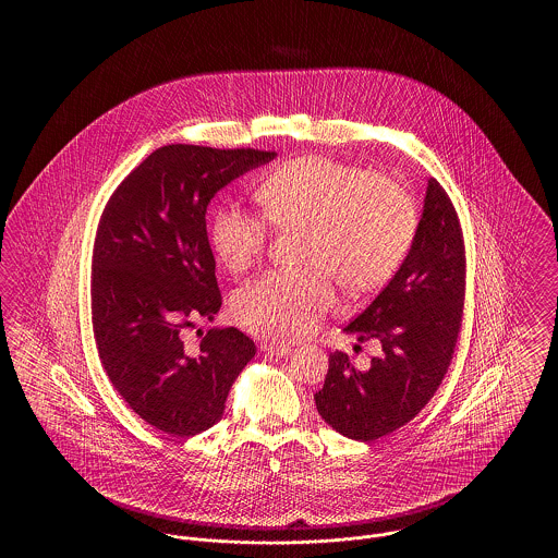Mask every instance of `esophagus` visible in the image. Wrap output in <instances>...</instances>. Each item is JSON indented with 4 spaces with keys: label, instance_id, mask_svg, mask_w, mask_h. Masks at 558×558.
<instances>
[{
    "label": "esophagus",
    "instance_id": "34e87169",
    "mask_svg": "<svg viewBox=\"0 0 558 558\" xmlns=\"http://www.w3.org/2000/svg\"><path fill=\"white\" fill-rule=\"evenodd\" d=\"M262 349L266 351L267 355H278V357H287L291 355V347L282 345V343H264Z\"/></svg>",
    "mask_w": 558,
    "mask_h": 558
}]
</instances>
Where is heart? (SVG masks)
<instances>
[{
	"mask_svg": "<svg viewBox=\"0 0 558 558\" xmlns=\"http://www.w3.org/2000/svg\"><path fill=\"white\" fill-rule=\"evenodd\" d=\"M255 198L276 228H303L294 269H271L232 299V316L274 341L312 335L335 305L332 277L349 291L380 287L416 236V207L396 182L328 157H301L271 169ZM267 220L240 205L213 213L217 262L240 274L266 251Z\"/></svg>",
	"mask_w": 558,
	"mask_h": 558,
	"instance_id": "b5f03b06",
	"label": "heart"
}]
</instances>
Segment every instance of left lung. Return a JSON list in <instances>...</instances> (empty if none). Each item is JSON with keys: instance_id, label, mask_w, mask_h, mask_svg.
<instances>
[{"instance_id": "1", "label": "left lung", "mask_w": 558, "mask_h": 558, "mask_svg": "<svg viewBox=\"0 0 558 558\" xmlns=\"http://www.w3.org/2000/svg\"><path fill=\"white\" fill-rule=\"evenodd\" d=\"M464 240L450 196L428 180L412 246L389 284L345 326L360 343L376 339L383 353L368 371L349 355L328 357L314 396L324 423L357 441H374L410 423L435 396L450 366L464 305Z\"/></svg>"}]
</instances>
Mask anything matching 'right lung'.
<instances>
[{
  "label": "right lung",
  "instance_id": "obj_1",
  "mask_svg": "<svg viewBox=\"0 0 558 558\" xmlns=\"http://www.w3.org/2000/svg\"><path fill=\"white\" fill-rule=\"evenodd\" d=\"M276 153L169 144L112 192L92 259V324L119 396L148 425L194 437L217 421L255 343L239 328L184 335L221 307L207 236L213 196Z\"/></svg>",
  "mask_w": 558,
  "mask_h": 558
}]
</instances>
